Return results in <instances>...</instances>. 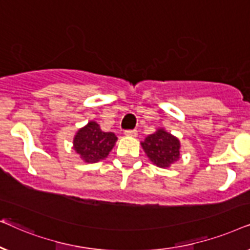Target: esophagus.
Instances as JSON below:
<instances>
[{
    "label": "esophagus",
    "mask_w": 250,
    "mask_h": 250,
    "mask_svg": "<svg viewBox=\"0 0 250 250\" xmlns=\"http://www.w3.org/2000/svg\"><path fill=\"white\" fill-rule=\"evenodd\" d=\"M125 135L131 136V137H136V136H137V130H125Z\"/></svg>",
    "instance_id": "obj_1"
}]
</instances>
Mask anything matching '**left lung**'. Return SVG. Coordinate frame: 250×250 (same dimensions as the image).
Wrapping results in <instances>:
<instances>
[{
  "mask_svg": "<svg viewBox=\"0 0 250 250\" xmlns=\"http://www.w3.org/2000/svg\"><path fill=\"white\" fill-rule=\"evenodd\" d=\"M142 147L153 164L160 168H168L179 159L181 143L165 129H158L142 142Z\"/></svg>",
  "mask_w": 250,
  "mask_h": 250,
  "instance_id": "8db88e82",
  "label": "left lung"
}]
</instances>
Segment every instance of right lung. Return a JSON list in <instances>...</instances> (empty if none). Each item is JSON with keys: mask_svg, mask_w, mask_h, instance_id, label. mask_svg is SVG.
Segmentation results:
<instances>
[{"mask_svg": "<svg viewBox=\"0 0 250 250\" xmlns=\"http://www.w3.org/2000/svg\"><path fill=\"white\" fill-rule=\"evenodd\" d=\"M118 137L113 132H104L95 121L79 129L73 139V148L84 162L95 164L107 158Z\"/></svg>", "mask_w": 250, "mask_h": 250, "instance_id": "obj_1", "label": "right lung"}]
</instances>
